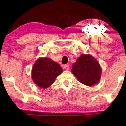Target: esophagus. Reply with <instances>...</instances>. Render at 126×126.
Instances as JSON below:
<instances>
[{
  "label": "esophagus",
  "mask_w": 126,
  "mask_h": 126,
  "mask_svg": "<svg viewBox=\"0 0 126 126\" xmlns=\"http://www.w3.org/2000/svg\"><path fill=\"white\" fill-rule=\"evenodd\" d=\"M63 68H64L65 70H69V66L68 64H65L64 65V66H63Z\"/></svg>",
  "instance_id": "1"
}]
</instances>
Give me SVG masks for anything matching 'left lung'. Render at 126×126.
Returning a JSON list of instances; mask_svg holds the SVG:
<instances>
[{
  "instance_id": "left-lung-1",
  "label": "left lung",
  "mask_w": 126,
  "mask_h": 126,
  "mask_svg": "<svg viewBox=\"0 0 126 126\" xmlns=\"http://www.w3.org/2000/svg\"><path fill=\"white\" fill-rule=\"evenodd\" d=\"M72 72L79 82L92 86L99 82L101 69L92 56L82 54L72 65Z\"/></svg>"
}]
</instances>
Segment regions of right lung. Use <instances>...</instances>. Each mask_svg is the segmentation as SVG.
<instances>
[{
    "label": "right lung",
    "mask_w": 126,
    "mask_h": 126,
    "mask_svg": "<svg viewBox=\"0 0 126 126\" xmlns=\"http://www.w3.org/2000/svg\"><path fill=\"white\" fill-rule=\"evenodd\" d=\"M63 72L60 64L48 58H40L32 69V79L41 88H47L54 83L55 79Z\"/></svg>",
    "instance_id": "obj_1"
}]
</instances>
